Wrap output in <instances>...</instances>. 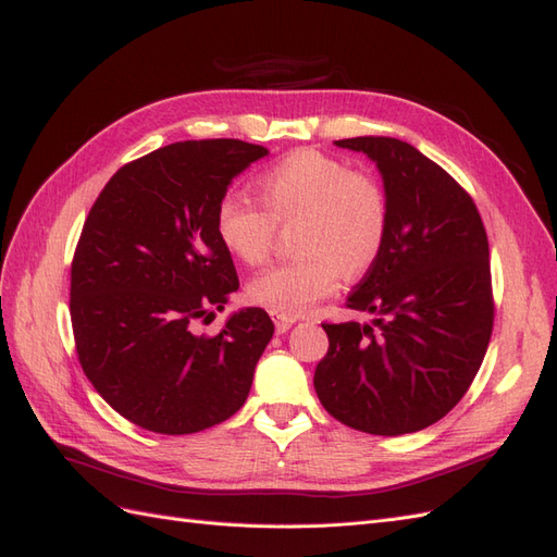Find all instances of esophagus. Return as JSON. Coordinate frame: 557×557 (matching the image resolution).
Segmentation results:
<instances>
[{"mask_svg":"<svg viewBox=\"0 0 557 557\" xmlns=\"http://www.w3.org/2000/svg\"><path fill=\"white\" fill-rule=\"evenodd\" d=\"M272 320H274V325H276V332H278V334L288 332V330L293 327V323H295V318L283 315V313H278V311H272Z\"/></svg>","mask_w":557,"mask_h":557,"instance_id":"1","label":"esophagus"}]
</instances>
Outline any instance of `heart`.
<instances>
[{
    "mask_svg": "<svg viewBox=\"0 0 557 557\" xmlns=\"http://www.w3.org/2000/svg\"><path fill=\"white\" fill-rule=\"evenodd\" d=\"M260 205L227 193L215 207V234L232 258L267 262L276 225L293 230L297 256L258 274L248 297L283 315H301L372 267L385 242L387 199L381 183L313 148L293 150L256 181Z\"/></svg>",
    "mask_w": 557,
    "mask_h": 557,
    "instance_id": "obj_1",
    "label": "heart"
}]
</instances>
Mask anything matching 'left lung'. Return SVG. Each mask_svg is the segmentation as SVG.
<instances>
[{
	"instance_id": "1",
	"label": "left lung",
	"mask_w": 557,
	"mask_h": 557,
	"mask_svg": "<svg viewBox=\"0 0 557 557\" xmlns=\"http://www.w3.org/2000/svg\"><path fill=\"white\" fill-rule=\"evenodd\" d=\"M374 160L387 199L379 258L346 299L372 323H325L313 385L339 423L367 434L425 430L474 381L493 334L491 250L479 209L448 172L407 141H334Z\"/></svg>"
}]
</instances>
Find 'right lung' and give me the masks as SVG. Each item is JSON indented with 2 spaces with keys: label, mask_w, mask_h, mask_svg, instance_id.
<instances>
[{
  "label": "right lung",
  "mask_w": 557,
  "mask_h": 557,
  "mask_svg": "<svg viewBox=\"0 0 557 557\" xmlns=\"http://www.w3.org/2000/svg\"><path fill=\"white\" fill-rule=\"evenodd\" d=\"M264 146L176 141L117 170L92 205L72 262V327L95 391L129 423L193 434L237 413L274 334L262 309L197 334L239 290L215 234L227 185Z\"/></svg>",
  "instance_id": "right-lung-1"
}]
</instances>
